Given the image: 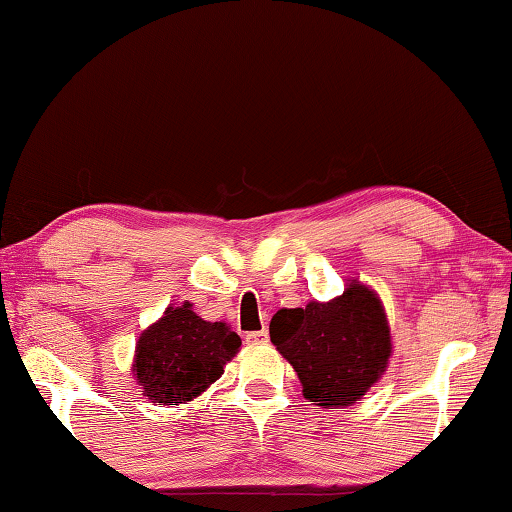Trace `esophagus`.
Wrapping results in <instances>:
<instances>
[{
	"label": "esophagus",
	"mask_w": 512,
	"mask_h": 512,
	"mask_svg": "<svg viewBox=\"0 0 512 512\" xmlns=\"http://www.w3.org/2000/svg\"><path fill=\"white\" fill-rule=\"evenodd\" d=\"M268 341V332L266 329H259V332H248L246 334V343L257 345V343H266Z\"/></svg>",
	"instance_id": "esophagus-1"
}]
</instances>
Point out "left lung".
I'll return each mask as SVG.
<instances>
[{"label":"left lung","instance_id":"1","mask_svg":"<svg viewBox=\"0 0 512 512\" xmlns=\"http://www.w3.org/2000/svg\"><path fill=\"white\" fill-rule=\"evenodd\" d=\"M275 350L298 372L302 395L323 409L352 406L375 386L393 354L377 291L348 280L341 296L280 309L271 320Z\"/></svg>","mask_w":512,"mask_h":512}]
</instances>
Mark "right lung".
I'll return each instance as SVG.
<instances>
[{"instance_id":"add662e5","label":"right lung","mask_w":512,"mask_h":512,"mask_svg":"<svg viewBox=\"0 0 512 512\" xmlns=\"http://www.w3.org/2000/svg\"><path fill=\"white\" fill-rule=\"evenodd\" d=\"M241 339L225 323H210L192 302L167 307L140 334L135 345L133 377L153 404H187L223 375L237 357Z\"/></svg>"}]
</instances>
